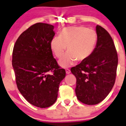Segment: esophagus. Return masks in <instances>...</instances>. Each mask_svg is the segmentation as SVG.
Masks as SVG:
<instances>
[{"instance_id":"1","label":"esophagus","mask_w":126,"mask_h":126,"mask_svg":"<svg viewBox=\"0 0 126 126\" xmlns=\"http://www.w3.org/2000/svg\"><path fill=\"white\" fill-rule=\"evenodd\" d=\"M65 71H66V74H70V69H68V68H66V69L65 70Z\"/></svg>"}]
</instances>
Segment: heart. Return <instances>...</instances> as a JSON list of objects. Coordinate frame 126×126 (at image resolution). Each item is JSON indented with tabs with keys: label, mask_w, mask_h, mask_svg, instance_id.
I'll return each mask as SVG.
<instances>
[{
	"label": "heart",
	"mask_w": 126,
	"mask_h": 126,
	"mask_svg": "<svg viewBox=\"0 0 126 126\" xmlns=\"http://www.w3.org/2000/svg\"><path fill=\"white\" fill-rule=\"evenodd\" d=\"M96 32L84 27H68L54 36L50 42L51 49L54 55L60 58L66 51L68 52L60 60V65L69 67L76 60H85L92 54L97 42Z\"/></svg>",
	"instance_id": "heart-1"
}]
</instances>
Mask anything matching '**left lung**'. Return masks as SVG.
<instances>
[{
    "instance_id": "obj_1",
    "label": "left lung",
    "mask_w": 126,
    "mask_h": 126,
    "mask_svg": "<svg viewBox=\"0 0 126 126\" xmlns=\"http://www.w3.org/2000/svg\"><path fill=\"white\" fill-rule=\"evenodd\" d=\"M97 43L86 60L71 68L76 77L75 94L82 103L93 105L108 96L115 84L118 56L109 33L99 25L96 27Z\"/></svg>"
}]
</instances>
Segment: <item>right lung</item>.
Here are the masks:
<instances>
[{
  "mask_svg": "<svg viewBox=\"0 0 126 126\" xmlns=\"http://www.w3.org/2000/svg\"><path fill=\"white\" fill-rule=\"evenodd\" d=\"M53 29L54 26L47 23L32 25L19 35L13 48L12 64L17 89L27 101L39 108L55 103L66 75L51 49Z\"/></svg>",
  "mask_w": 126,
  "mask_h": 126,
  "instance_id": "right-lung-1",
  "label": "right lung"
}]
</instances>
